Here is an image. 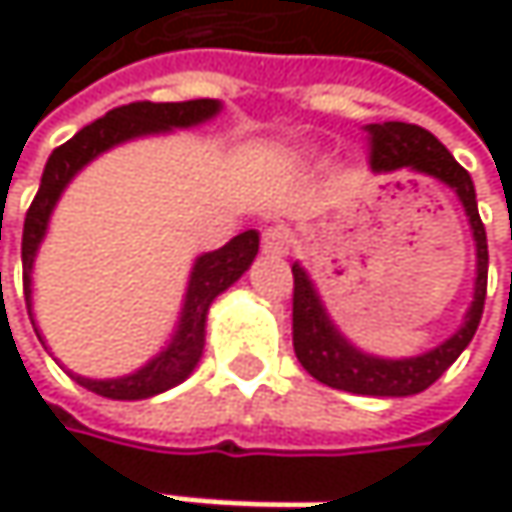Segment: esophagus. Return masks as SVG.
<instances>
[{
	"label": "esophagus",
	"mask_w": 512,
	"mask_h": 512,
	"mask_svg": "<svg viewBox=\"0 0 512 512\" xmlns=\"http://www.w3.org/2000/svg\"><path fill=\"white\" fill-rule=\"evenodd\" d=\"M263 252L272 257H284L287 255V246H290V240H287V228H281V225H269L266 231H263Z\"/></svg>",
	"instance_id": "34e87169"
}]
</instances>
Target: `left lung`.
<instances>
[{"instance_id": "left-lung-1", "label": "left lung", "mask_w": 512, "mask_h": 512, "mask_svg": "<svg viewBox=\"0 0 512 512\" xmlns=\"http://www.w3.org/2000/svg\"><path fill=\"white\" fill-rule=\"evenodd\" d=\"M367 136H370V168L376 174H391L403 168V171L436 177L439 183L457 192L477 252L474 299L462 317L460 329L451 338H445L439 347L409 358L370 356L358 350L350 338H344V332L329 317L311 275L302 269V263H293V350L299 364L329 388L367 394V397H409L430 388L460 358L480 326L483 302H486V272H489L486 228L477 213V195L468 171L433 133L415 124L385 121V124H367Z\"/></svg>"}]
</instances>
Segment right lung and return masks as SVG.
<instances>
[{"mask_svg":"<svg viewBox=\"0 0 512 512\" xmlns=\"http://www.w3.org/2000/svg\"><path fill=\"white\" fill-rule=\"evenodd\" d=\"M219 112H222L219 100H186V103L142 100V103H130V106H118V109L106 112L94 124L82 127L70 142H64L61 148L52 151L47 168H44V177H41V189H38V195L26 213V225H23V290H26V308H29L32 326H35L32 269H35L38 249L47 237L52 210H55L61 192L67 189V183L91 159H97L100 154H106L124 142L145 139V136H162L171 130H189V127H198V124L216 118ZM257 246H260L257 231H243L228 246L195 257L189 284H186V296H183V308L177 317V329H174L171 341L148 364H142L139 370H133L127 376H118V379H88V376H76L70 370L67 373L82 388H88L100 397H109V400H148L154 394L180 385L201 361L204 335H207V311H210L213 299L219 293H225L252 266ZM35 332L41 338L38 326H35ZM41 344H44V338H41Z\"/></svg>","mask_w":512,"mask_h":512,"instance_id":"right-lung-1","label":"right lung"}]
</instances>
